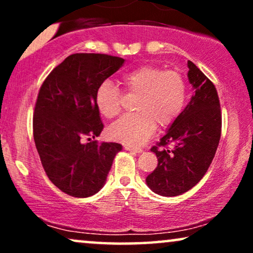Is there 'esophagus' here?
I'll use <instances>...</instances> for the list:
<instances>
[{
    "label": "esophagus",
    "mask_w": 253,
    "mask_h": 253,
    "mask_svg": "<svg viewBox=\"0 0 253 253\" xmlns=\"http://www.w3.org/2000/svg\"><path fill=\"white\" fill-rule=\"evenodd\" d=\"M124 150L126 151H129V152H132V153H141V150L139 148H134L132 146H129V145H124Z\"/></svg>",
    "instance_id": "34e87169"
}]
</instances>
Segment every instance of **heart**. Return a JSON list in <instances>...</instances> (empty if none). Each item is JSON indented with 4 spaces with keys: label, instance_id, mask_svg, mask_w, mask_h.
I'll return each mask as SVG.
<instances>
[{
    "label": "heart",
    "instance_id": "b5f03b06",
    "mask_svg": "<svg viewBox=\"0 0 253 253\" xmlns=\"http://www.w3.org/2000/svg\"><path fill=\"white\" fill-rule=\"evenodd\" d=\"M126 92L138 94L134 102L137 113L123 116L109 127V136L137 147L154 133L157 124L171 126L185 106L186 83L175 70H164L157 65H141L121 78ZM96 108L106 119H114L122 109V94L110 81H103L95 91Z\"/></svg>",
    "mask_w": 253,
    "mask_h": 253
}]
</instances>
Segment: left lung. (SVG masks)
Instances as JSON below:
<instances>
[{"label": "left lung", "mask_w": 253, "mask_h": 253, "mask_svg": "<svg viewBox=\"0 0 253 253\" xmlns=\"http://www.w3.org/2000/svg\"><path fill=\"white\" fill-rule=\"evenodd\" d=\"M188 67L195 94L157 146L151 148L158 166L146 183L152 191L165 197L182 195L204 177L221 137L222 117L215 86L191 61Z\"/></svg>", "instance_id": "left-lung-1"}]
</instances>
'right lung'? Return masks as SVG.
Listing matches in <instances>:
<instances>
[{"label":"right lung","instance_id":"add662e5","mask_svg":"<svg viewBox=\"0 0 253 253\" xmlns=\"http://www.w3.org/2000/svg\"><path fill=\"white\" fill-rule=\"evenodd\" d=\"M123 63V58L107 54H72L41 85L34 107V143L48 178L69 196L86 198L98 192L122 150L121 144L91 139L103 129L96 88Z\"/></svg>","mask_w":253,"mask_h":253}]
</instances>
